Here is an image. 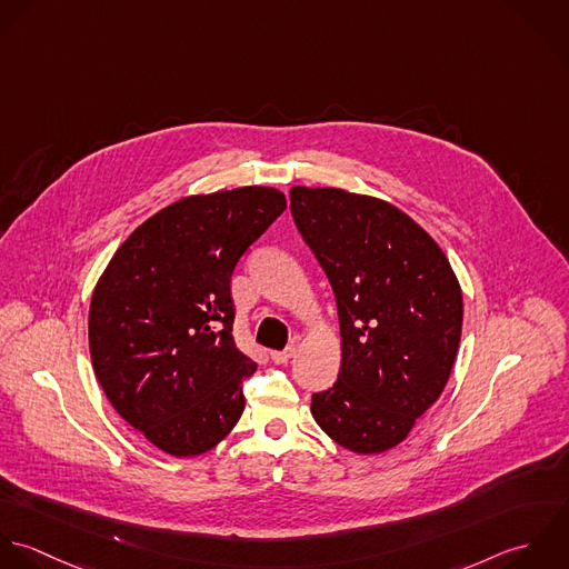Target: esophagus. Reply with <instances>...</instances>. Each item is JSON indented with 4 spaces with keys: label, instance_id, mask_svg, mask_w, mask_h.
<instances>
[{
    "label": "esophagus",
    "instance_id": "obj_1",
    "mask_svg": "<svg viewBox=\"0 0 569 569\" xmlns=\"http://www.w3.org/2000/svg\"><path fill=\"white\" fill-rule=\"evenodd\" d=\"M292 353H295V347H286V349H281V351H270V358H272L277 365H283V362H288V360L292 358Z\"/></svg>",
    "mask_w": 569,
    "mask_h": 569
}]
</instances>
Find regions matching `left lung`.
<instances>
[{"mask_svg":"<svg viewBox=\"0 0 569 569\" xmlns=\"http://www.w3.org/2000/svg\"><path fill=\"white\" fill-rule=\"evenodd\" d=\"M290 211L330 279L341 323L339 380L312 393V416L353 453L389 451L451 376L463 317L453 268L389 202L292 187Z\"/></svg>","mask_w":569,"mask_h":569,"instance_id":"left-lung-1","label":"left lung"}]
</instances>
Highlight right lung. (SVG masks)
<instances>
[{
    "mask_svg": "<svg viewBox=\"0 0 569 569\" xmlns=\"http://www.w3.org/2000/svg\"><path fill=\"white\" fill-rule=\"evenodd\" d=\"M286 211V196L243 187L191 196L136 228L90 303L94 373L118 416L176 457L207 453L243 411L257 362L232 341L230 277Z\"/></svg>",
    "mask_w": 569,
    "mask_h": 569,
    "instance_id": "right-lung-1",
    "label": "right lung"
}]
</instances>
